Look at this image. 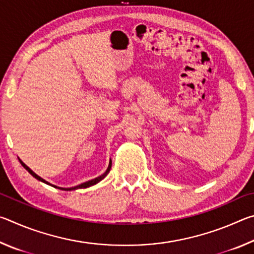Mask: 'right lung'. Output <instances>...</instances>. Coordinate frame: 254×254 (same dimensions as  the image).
<instances>
[{
    "label": "right lung",
    "instance_id": "1",
    "mask_svg": "<svg viewBox=\"0 0 254 254\" xmlns=\"http://www.w3.org/2000/svg\"><path fill=\"white\" fill-rule=\"evenodd\" d=\"M20 160V159H19ZM20 162H21V165H22L25 169H27L29 173H30V175H32L34 178L36 179H38V180H40V182H42V183H45V184H47V185H50V186H53V187H55V188H59V189H62V190H75V189H78V188H87V187H91V186H93V185H96L97 183H100L102 179H104L106 176H107V174L110 173V170H111V167H112V161L110 160V163H109V167H107V169H106V171L103 175H101L100 177H96V178H94V179H92V180H88V182H86V183H83V184H80V185H78V186H75V187H70V188H62V187H57V186H55V185H51V184H49L48 182H46L45 179H42L41 177H39V176H38L36 173H33V171L29 168V167L25 165L24 162H22V160H20Z\"/></svg>",
    "mask_w": 254,
    "mask_h": 254
}]
</instances>
